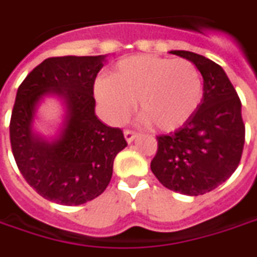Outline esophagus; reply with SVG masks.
I'll list each match as a JSON object with an SVG mask.
<instances>
[{
	"instance_id": "obj_1",
	"label": "esophagus",
	"mask_w": 257,
	"mask_h": 257,
	"mask_svg": "<svg viewBox=\"0 0 257 257\" xmlns=\"http://www.w3.org/2000/svg\"><path fill=\"white\" fill-rule=\"evenodd\" d=\"M136 137H137V133L136 132H132V130H125L124 132V139L128 144H132L133 141L136 140Z\"/></svg>"
}]
</instances>
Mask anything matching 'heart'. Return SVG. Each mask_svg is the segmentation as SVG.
<instances>
[{
    "mask_svg": "<svg viewBox=\"0 0 257 257\" xmlns=\"http://www.w3.org/2000/svg\"><path fill=\"white\" fill-rule=\"evenodd\" d=\"M95 95L113 124L123 123L137 102L146 123L169 133L185 125L197 111L203 79L189 60L140 54L118 61L109 79H98Z\"/></svg>",
    "mask_w": 257,
    "mask_h": 257,
    "instance_id": "b5f03b06",
    "label": "heart"
}]
</instances>
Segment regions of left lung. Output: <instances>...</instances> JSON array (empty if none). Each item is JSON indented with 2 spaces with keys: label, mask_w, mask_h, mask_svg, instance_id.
I'll use <instances>...</instances> for the list:
<instances>
[{
  "label": "left lung",
  "mask_w": 257,
  "mask_h": 257,
  "mask_svg": "<svg viewBox=\"0 0 257 257\" xmlns=\"http://www.w3.org/2000/svg\"><path fill=\"white\" fill-rule=\"evenodd\" d=\"M203 77V100L185 125L159 136L151 171L166 189L200 196L225 182L239 165L245 125L238 93L222 67L192 51L172 50Z\"/></svg>",
  "instance_id": "8db88e82"
}]
</instances>
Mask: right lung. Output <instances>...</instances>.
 Masks as SVG:
<instances>
[{"instance_id":"right-lung-1","label":"right lung","mask_w":257,"mask_h":257,"mask_svg":"<svg viewBox=\"0 0 257 257\" xmlns=\"http://www.w3.org/2000/svg\"><path fill=\"white\" fill-rule=\"evenodd\" d=\"M105 56H64L44 60L18 88L11 116L12 154L26 182L42 197L63 206L96 199L109 185L113 161L127 147L123 132L95 114L93 82ZM60 102L53 135L36 128L46 98Z\"/></svg>"}]
</instances>
